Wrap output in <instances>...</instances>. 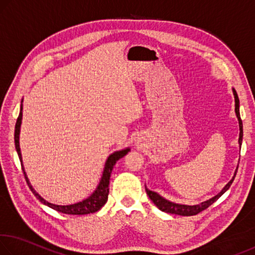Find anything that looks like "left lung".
<instances>
[{
  "mask_svg": "<svg viewBox=\"0 0 255 255\" xmlns=\"http://www.w3.org/2000/svg\"><path fill=\"white\" fill-rule=\"evenodd\" d=\"M233 93H234V98H235L236 117H237V119H239V124H240L239 144L241 146L242 145V139H243V124H242V119H241V116H240V100H239V97H237V93L235 91V89H233ZM237 167H239V166H237ZM235 175H236V172H235ZM235 175L233 176V179L225 185V187H224V189L222 190L221 192L218 193V195H216L215 197H213L209 200L204 201V202H201V204L195 205V206L174 204V202H171L169 200L164 199V198L159 196L158 193L154 192V191H150V190H148L147 188H146V185H145V189H146V193H147V196L149 197V199L154 202V205L156 206L159 210L165 211V213H169V214L180 215V216H193V215H197V214L201 213L202 210L207 209L210 205H213L214 202L217 200L219 197H222L224 193H225L227 190L230 189L231 184L233 183V181H234Z\"/></svg>",
  "mask_w": 255,
  "mask_h": 255,
  "instance_id": "1",
  "label": "left lung"
}]
</instances>
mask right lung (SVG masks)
<instances>
[{
	"label": "right lung",
	"instance_id": "1",
	"mask_svg": "<svg viewBox=\"0 0 255 255\" xmlns=\"http://www.w3.org/2000/svg\"><path fill=\"white\" fill-rule=\"evenodd\" d=\"M21 120H22V105H21L20 108V114L19 117L16 119V124H15V130H14V143H15V149L16 153L19 155V159L21 162V167H22L23 174L25 181L29 185L30 190H31L32 193L36 196L38 199H39L40 202L42 204L50 207V208L55 209L56 211H59V213L63 214H68V215H88V214H93L96 211L100 210L108 200V195H109V181H110V175L112 169H114L115 164L117 163L118 159L124 157L129 152V148L123 149V150H118V152L112 153L109 155V157L107 158L106 161V165H105V170H103V174L102 178L100 180V183L97 187V189L94 190V192L91 196L86 198V199L82 200L77 204H73V205H67V206H58V205H54L50 204V202L46 201L44 198H41L38 193L34 191V189L32 188L31 183L29 182V180L27 178V174H25L23 164H22V155H21V150H20V143H19V136H20V127H21Z\"/></svg>",
	"mask_w": 255,
	"mask_h": 255
}]
</instances>
